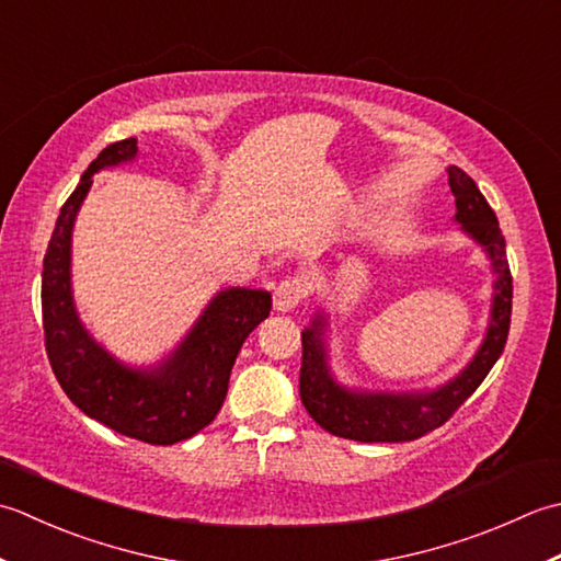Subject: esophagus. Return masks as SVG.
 I'll return each instance as SVG.
<instances>
[{
  "label": "esophagus",
  "mask_w": 561,
  "mask_h": 561,
  "mask_svg": "<svg viewBox=\"0 0 561 561\" xmlns=\"http://www.w3.org/2000/svg\"><path fill=\"white\" fill-rule=\"evenodd\" d=\"M307 295H310V280L305 276H290L280 280L276 285V290H273V307H276L278 312H290Z\"/></svg>",
  "instance_id": "34e87169"
}]
</instances>
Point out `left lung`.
<instances>
[{
	"label": "left lung",
	"mask_w": 561,
	"mask_h": 561,
	"mask_svg": "<svg viewBox=\"0 0 561 561\" xmlns=\"http://www.w3.org/2000/svg\"><path fill=\"white\" fill-rule=\"evenodd\" d=\"M455 196V222L484 247L494 268V297L486 336L474 358L453 380L426 392H360L339 385L331 375L324 346V314L302 331L300 397L319 426L339 438L360 443H404L443 426L465 404L504 353L511 329L513 278L506 259V239L482 191L460 167H448Z\"/></svg>",
	"instance_id": "8db88e82"
}]
</instances>
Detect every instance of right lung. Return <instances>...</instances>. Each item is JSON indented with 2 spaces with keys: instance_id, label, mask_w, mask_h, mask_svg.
Wrapping results in <instances>:
<instances>
[{
  "instance_id": "obj_1",
  "label": "right lung",
  "mask_w": 561,
  "mask_h": 561,
  "mask_svg": "<svg viewBox=\"0 0 561 561\" xmlns=\"http://www.w3.org/2000/svg\"><path fill=\"white\" fill-rule=\"evenodd\" d=\"M135 154V137L101 150L57 215L41 283L45 351L57 382L87 416L135 440L174 445L217 416L239 348L271 312V293L220 290L184 341L152 368L123 365L89 334L72 300V227L91 176Z\"/></svg>"
}]
</instances>
